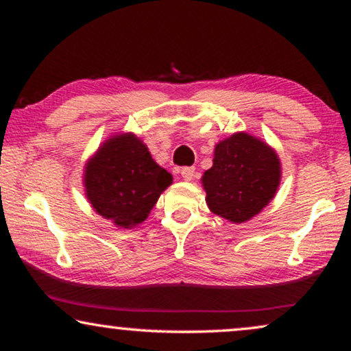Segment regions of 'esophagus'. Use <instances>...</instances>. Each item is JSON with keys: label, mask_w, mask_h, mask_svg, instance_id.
<instances>
[{"label": "esophagus", "mask_w": 351, "mask_h": 351, "mask_svg": "<svg viewBox=\"0 0 351 351\" xmlns=\"http://www.w3.org/2000/svg\"><path fill=\"white\" fill-rule=\"evenodd\" d=\"M181 176L184 181H192L195 176V167H182L181 169Z\"/></svg>", "instance_id": "34e87169"}]
</instances>
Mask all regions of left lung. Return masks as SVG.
Wrapping results in <instances>:
<instances>
[{
	"mask_svg": "<svg viewBox=\"0 0 351 351\" xmlns=\"http://www.w3.org/2000/svg\"><path fill=\"white\" fill-rule=\"evenodd\" d=\"M282 164L274 148L246 132L219 141L213 165L201 184L210 212L241 224L257 215L276 197Z\"/></svg>",
	"mask_w": 351,
	"mask_h": 351,
	"instance_id": "left-lung-1",
	"label": "left lung"
}]
</instances>
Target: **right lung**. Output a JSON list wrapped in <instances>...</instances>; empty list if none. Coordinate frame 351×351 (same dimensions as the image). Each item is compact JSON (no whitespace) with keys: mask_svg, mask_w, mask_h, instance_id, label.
<instances>
[{"mask_svg":"<svg viewBox=\"0 0 351 351\" xmlns=\"http://www.w3.org/2000/svg\"><path fill=\"white\" fill-rule=\"evenodd\" d=\"M171 181L173 176L154 162L147 145L133 133L110 136L83 170L88 203L121 229L145 221Z\"/></svg>","mask_w":351,"mask_h":351,"instance_id":"right-lung-1","label":"right lung"}]
</instances>
